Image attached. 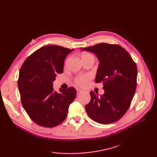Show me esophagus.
<instances>
[{
    "label": "esophagus",
    "mask_w": 157,
    "mask_h": 157,
    "mask_svg": "<svg viewBox=\"0 0 157 157\" xmlns=\"http://www.w3.org/2000/svg\"><path fill=\"white\" fill-rule=\"evenodd\" d=\"M77 95H78V94H80L81 92H82V90H80V89H78V90H77Z\"/></svg>",
    "instance_id": "obj_1"
}]
</instances>
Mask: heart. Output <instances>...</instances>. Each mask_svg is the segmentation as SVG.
<instances>
[{
  "instance_id": "heart-1",
  "label": "heart",
  "mask_w": 157,
  "mask_h": 157,
  "mask_svg": "<svg viewBox=\"0 0 157 157\" xmlns=\"http://www.w3.org/2000/svg\"><path fill=\"white\" fill-rule=\"evenodd\" d=\"M85 55H91L90 54H86ZM92 78V75L90 74L80 75L75 78V82L78 86H84L88 80Z\"/></svg>"
}]
</instances>
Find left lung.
<instances>
[{
    "label": "left lung",
    "instance_id": "8db88e82",
    "mask_svg": "<svg viewBox=\"0 0 157 157\" xmlns=\"http://www.w3.org/2000/svg\"><path fill=\"white\" fill-rule=\"evenodd\" d=\"M93 52L99 61L95 82H103L100 96L90 92L91 100L85 106L92 120L102 124L115 122L124 116L136 92L137 70L129 53L118 44L99 43L82 48Z\"/></svg>",
    "mask_w": 157,
    "mask_h": 157
}]
</instances>
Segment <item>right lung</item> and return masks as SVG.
<instances>
[{
  "label": "right lung",
  "instance_id": "add662e5",
  "mask_svg": "<svg viewBox=\"0 0 157 157\" xmlns=\"http://www.w3.org/2000/svg\"><path fill=\"white\" fill-rule=\"evenodd\" d=\"M73 49L57 45L41 47L25 60L17 80L22 105L38 125L52 128L67 117L68 109L77 95L73 87L54 91L57 74L63 73L64 60Z\"/></svg>",
  "mask_w": 157,
  "mask_h": 157
}]
</instances>
